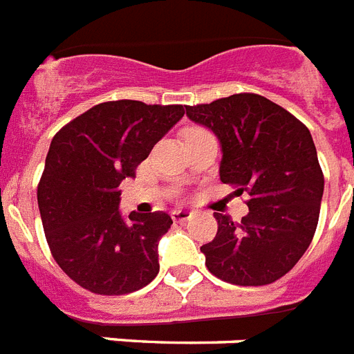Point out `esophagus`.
<instances>
[{
	"label": "esophagus",
	"instance_id": "esophagus-1",
	"mask_svg": "<svg viewBox=\"0 0 354 354\" xmlns=\"http://www.w3.org/2000/svg\"><path fill=\"white\" fill-rule=\"evenodd\" d=\"M171 218H174L175 223H186V221L192 218V212H188V209H175L171 213Z\"/></svg>",
	"mask_w": 354,
	"mask_h": 354
}]
</instances>
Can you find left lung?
I'll return each instance as SVG.
<instances>
[{
	"instance_id": "left-lung-1",
	"label": "left lung",
	"mask_w": 354,
	"mask_h": 354,
	"mask_svg": "<svg viewBox=\"0 0 354 354\" xmlns=\"http://www.w3.org/2000/svg\"><path fill=\"white\" fill-rule=\"evenodd\" d=\"M192 121L212 128L223 145L221 180L246 192L241 223L213 213L218 230L201 246L206 268L235 286H266L306 253L320 215L324 174L308 127L259 93H233L186 106Z\"/></svg>"
}]
</instances>
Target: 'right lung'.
Here are the masks:
<instances>
[{"label": "right lung", "instance_id": "right-lung-1", "mask_svg": "<svg viewBox=\"0 0 354 354\" xmlns=\"http://www.w3.org/2000/svg\"><path fill=\"white\" fill-rule=\"evenodd\" d=\"M183 115V104L106 101L52 139L37 204L54 261L81 288L127 295L159 273L157 244L174 221L162 212H133L124 221L118 188Z\"/></svg>", "mask_w": 354, "mask_h": 354}]
</instances>
